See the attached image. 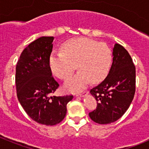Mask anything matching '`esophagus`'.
I'll return each mask as SVG.
<instances>
[{"label": "esophagus", "mask_w": 149, "mask_h": 149, "mask_svg": "<svg viewBox=\"0 0 149 149\" xmlns=\"http://www.w3.org/2000/svg\"><path fill=\"white\" fill-rule=\"evenodd\" d=\"M84 94H81V93H76L75 95L77 96V97H81V96H82Z\"/></svg>", "instance_id": "34e87169"}]
</instances>
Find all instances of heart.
<instances>
[{"instance_id": "1", "label": "heart", "mask_w": 149, "mask_h": 149, "mask_svg": "<svg viewBox=\"0 0 149 149\" xmlns=\"http://www.w3.org/2000/svg\"><path fill=\"white\" fill-rule=\"evenodd\" d=\"M62 51H53L49 57L52 73L62 80H67L77 68V74L69 79L64 87L69 92L81 90L90 81L98 83L105 78L111 66L112 51L104 42L85 37L74 38L62 45Z\"/></svg>"}]
</instances>
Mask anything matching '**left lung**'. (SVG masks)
Segmentation results:
<instances>
[{
    "mask_svg": "<svg viewBox=\"0 0 149 149\" xmlns=\"http://www.w3.org/2000/svg\"><path fill=\"white\" fill-rule=\"evenodd\" d=\"M113 56L108 75L90 90L97 101V107L89 116L101 125L121 118L131 105L136 90V68L127 50L115 44Z\"/></svg>",
    "mask_w": 149,
    "mask_h": 149,
    "instance_id": "1",
    "label": "left lung"
}]
</instances>
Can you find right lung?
Returning <instances> with one entry per match:
<instances>
[{"label":"right lung","mask_w":149,"mask_h":149,"mask_svg":"<svg viewBox=\"0 0 149 149\" xmlns=\"http://www.w3.org/2000/svg\"><path fill=\"white\" fill-rule=\"evenodd\" d=\"M54 39L42 36L30 43L22 51L15 68L18 101L33 120L45 125L62 122L67 104L73 98V95H51L60 86L49 65Z\"/></svg>","instance_id":"add662e5"}]
</instances>
